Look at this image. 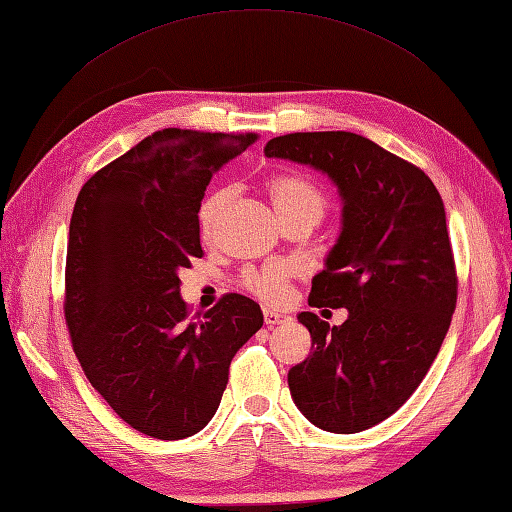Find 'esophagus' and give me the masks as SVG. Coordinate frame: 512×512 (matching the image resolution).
<instances>
[{"label": "esophagus", "mask_w": 512, "mask_h": 512, "mask_svg": "<svg viewBox=\"0 0 512 512\" xmlns=\"http://www.w3.org/2000/svg\"><path fill=\"white\" fill-rule=\"evenodd\" d=\"M263 318H265V325H267L269 329H274L276 325H285V322L291 320L289 316L278 314V311H271V309H265V311H263Z\"/></svg>", "instance_id": "obj_1"}]
</instances>
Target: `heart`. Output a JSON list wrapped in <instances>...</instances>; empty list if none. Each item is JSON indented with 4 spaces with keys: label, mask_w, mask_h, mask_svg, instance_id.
Instances as JSON below:
<instances>
[{
    "label": "heart",
    "mask_w": 512,
    "mask_h": 512,
    "mask_svg": "<svg viewBox=\"0 0 512 512\" xmlns=\"http://www.w3.org/2000/svg\"><path fill=\"white\" fill-rule=\"evenodd\" d=\"M267 190L285 223L302 216H311L320 221V216L327 210L325 192L302 174H278L269 181ZM232 194V187H221V190L207 194L198 205V232L205 241H210L216 234L218 216H221ZM241 285L249 294L267 302V305H285L291 296V269L287 265H269L258 271H245Z\"/></svg>",
    "instance_id": "b5f03b06"
}]
</instances>
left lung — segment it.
<instances>
[{"mask_svg": "<svg viewBox=\"0 0 512 512\" xmlns=\"http://www.w3.org/2000/svg\"><path fill=\"white\" fill-rule=\"evenodd\" d=\"M267 156L331 176L344 201L342 234L311 283V307H347L329 327L298 320L311 353L289 371V391L311 424L360 433L393 415L420 387L457 302V271L442 196L417 165L353 132H294Z\"/></svg>", "mask_w": 512, "mask_h": 512, "instance_id": "obj_1", "label": "left lung"}]
</instances>
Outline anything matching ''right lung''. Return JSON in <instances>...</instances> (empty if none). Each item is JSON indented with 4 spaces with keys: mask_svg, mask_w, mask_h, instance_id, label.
Segmentation results:
<instances>
[{
    "mask_svg": "<svg viewBox=\"0 0 512 512\" xmlns=\"http://www.w3.org/2000/svg\"><path fill=\"white\" fill-rule=\"evenodd\" d=\"M256 141L254 132L159 130L92 174L72 210V349L112 411L156 440H183L212 420L232 358L263 327L260 307L241 294L192 316L179 280L203 256L207 185Z\"/></svg>",
    "mask_w": 512,
    "mask_h": 512,
    "instance_id": "add662e5",
    "label": "right lung"
}]
</instances>
